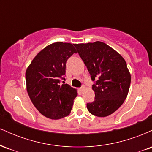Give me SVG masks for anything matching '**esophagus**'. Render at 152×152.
Segmentation results:
<instances>
[{
  "mask_svg": "<svg viewBox=\"0 0 152 152\" xmlns=\"http://www.w3.org/2000/svg\"><path fill=\"white\" fill-rule=\"evenodd\" d=\"M79 89H80V91H81V92H83V91H84V89H85V86H82L81 87V88H79Z\"/></svg>",
  "mask_w": 152,
  "mask_h": 152,
  "instance_id": "esophagus-1",
  "label": "esophagus"
}]
</instances>
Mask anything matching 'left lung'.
Here are the masks:
<instances>
[{"instance_id": "1", "label": "left lung", "mask_w": 152, "mask_h": 152, "mask_svg": "<svg viewBox=\"0 0 152 152\" xmlns=\"http://www.w3.org/2000/svg\"><path fill=\"white\" fill-rule=\"evenodd\" d=\"M94 81L95 100L86 104L91 114L105 117L122 105L128 94L131 75L123 57L101 41L75 44Z\"/></svg>"}]
</instances>
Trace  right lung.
Returning a JSON list of instances; mask_svg holds the SVG:
<instances>
[{"instance_id":"add662e5","label":"right lung","mask_w":152,"mask_h":152,"mask_svg":"<svg viewBox=\"0 0 152 152\" xmlns=\"http://www.w3.org/2000/svg\"><path fill=\"white\" fill-rule=\"evenodd\" d=\"M75 44L56 42L40 51L26 72L27 91L35 107L51 119L67 116L72 109L77 91L65 81L66 61L76 53Z\"/></svg>"}]
</instances>
